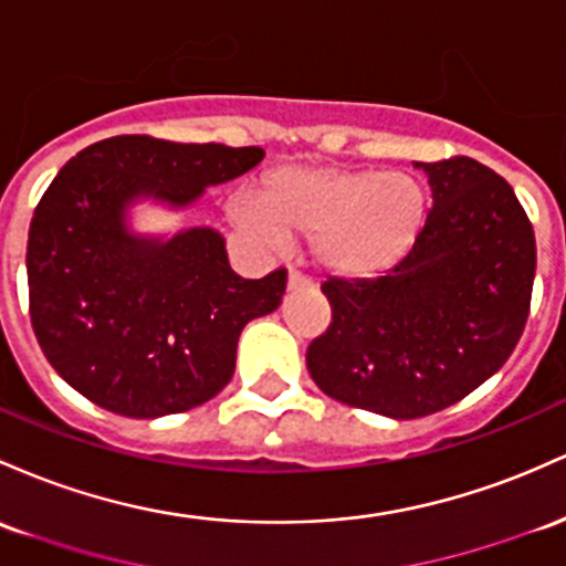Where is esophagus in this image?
I'll return each instance as SVG.
<instances>
[{"instance_id":"esophagus-1","label":"esophagus","mask_w":566,"mask_h":566,"mask_svg":"<svg viewBox=\"0 0 566 566\" xmlns=\"http://www.w3.org/2000/svg\"><path fill=\"white\" fill-rule=\"evenodd\" d=\"M287 287L290 290H295V287H314V282L312 279L306 276V273H301V271H290V276H287Z\"/></svg>"}]
</instances>
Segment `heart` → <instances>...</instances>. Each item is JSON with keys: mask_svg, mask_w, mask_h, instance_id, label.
Listing matches in <instances>:
<instances>
[{"mask_svg": "<svg viewBox=\"0 0 566 566\" xmlns=\"http://www.w3.org/2000/svg\"><path fill=\"white\" fill-rule=\"evenodd\" d=\"M235 226L279 250L308 239L316 263L335 276L365 279L395 269L427 222V192L408 174L378 169H282L263 198H233Z\"/></svg>", "mask_w": 566, "mask_h": 566, "instance_id": "b5f03b06", "label": "heart"}]
</instances>
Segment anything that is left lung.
<instances>
[{
  "mask_svg": "<svg viewBox=\"0 0 566 566\" xmlns=\"http://www.w3.org/2000/svg\"><path fill=\"white\" fill-rule=\"evenodd\" d=\"M432 209L419 241L378 279H331L327 331L308 344L314 384L392 419L443 411L511 357L535 284V231L500 174L473 158L419 164Z\"/></svg>",
  "mask_w": 566,
  "mask_h": 566,
  "instance_id": "8db88e82",
  "label": "left lung"
}]
</instances>
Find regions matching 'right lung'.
Wrapping results in <instances>:
<instances>
[{"instance_id": "obj_1", "label": "right lung", "mask_w": 566, "mask_h": 566, "mask_svg": "<svg viewBox=\"0 0 566 566\" xmlns=\"http://www.w3.org/2000/svg\"><path fill=\"white\" fill-rule=\"evenodd\" d=\"M260 147L112 136L66 160L29 228V316L55 374L112 413L155 419L201 406L231 381L235 344L282 303L287 269L241 279L222 235H132L139 196L188 207L263 160Z\"/></svg>"}]
</instances>
